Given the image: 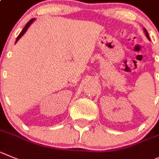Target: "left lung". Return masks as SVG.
Returning <instances> with one entry per match:
<instances>
[{
    "instance_id": "1",
    "label": "left lung",
    "mask_w": 159,
    "mask_h": 159,
    "mask_svg": "<svg viewBox=\"0 0 159 159\" xmlns=\"http://www.w3.org/2000/svg\"><path fill=\"white\" fill-rule=\"evenodd\" d=\"M144 31H145V33H146V35H147V37L148 38V39H150L149 38V35H148V32H147V31L146 29H144Z\"/></svg>"
}]
</instances>
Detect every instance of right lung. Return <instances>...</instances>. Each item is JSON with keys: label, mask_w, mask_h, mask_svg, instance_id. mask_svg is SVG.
I'll list each match as a JSON object with an SVG mask.
<instances>
[{"label": "right lung", "mask_w": 159, "mask_h": 159, "mask_svg": "<svg viewBox=\"0 0 159 159\" xmlns=\"http://www.w3.org/2000/svg\"><path fill=\"white\" fill-rule=\"evenodd\" d=\"M34 20H35V19H31V20H30L28 21V23H27L26 25H25V27H24V29H23V30H22V31H21L20 33L19 34V35H18V36H17V39H16V43L17 41L19 40L20 38V37L22 36V35H24V34L25 33V32H26V31H27V30H28V28H29V26H30V25H31V23L33 22Z\"/></svg>", "instance_id": "right-lung-1"}]
</instances>
